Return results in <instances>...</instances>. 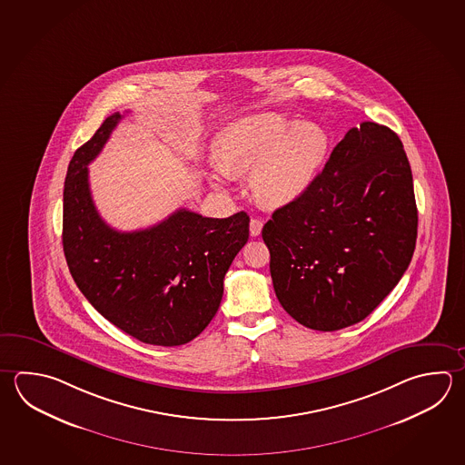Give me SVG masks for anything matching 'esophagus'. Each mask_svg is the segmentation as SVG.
I'll return each mask as SVG.
<instances>
[{"label":"esophagus","instance_id":"34e87169","mask_svg":"<svg viewBox=\"0 0 465 465\" xmlns=\"http://www.w3.org/2000/svg\"><path fill=\"white\" fill-rule=\"evenodd\" d=\"M262 228H263V220H250V235H252V237H258V235L262 233Z\"/></svg>","mask_w":465,"mask_h":465}]
</instances>
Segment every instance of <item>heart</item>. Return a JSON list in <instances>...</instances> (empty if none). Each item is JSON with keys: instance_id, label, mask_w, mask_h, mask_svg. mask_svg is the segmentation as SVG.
Listing matches in <instances>:
<instances>
[{"instance_id": "1", "label": "heart", "mask_w": 465, "mask_h": 465, "mask_svg": "<svg viewBox=\"0 0 465 465\" xmlns=\"http://www.w3.org/2000/svg\"><path fill=\"white\" fill-rule=\"evenodd\" d=\"M217 167L211 181L225 187L228 177L252 174V187L266 205L298 199L324 163L327 133L309 122H294L281 114H256L230 123L213 140Z\"/></svg>"}]
</instances>
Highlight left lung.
Returning <instances> with one entry per match:
<instances>
[{"label": "left lung", "mask_w": 465, "mask_h": 465, "mask_svg": "<svg viewBox=\"0 0 465 465\" xmlns=\"http://www.w3.org/2000/svg\"><path fill=\"white\" fill-rule=\"evenodd\" d=\"M276 298L299 324L332 332L357 324L411 263L418 209L403 143L363 122L322 173L264 223Z\"/></svg>", "instance_id": "8db88e82"}]
</instances>
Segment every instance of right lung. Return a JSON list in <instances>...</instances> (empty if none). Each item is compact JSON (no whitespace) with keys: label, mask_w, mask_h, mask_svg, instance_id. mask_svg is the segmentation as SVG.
Masks as SVG:
<instances>
[{"label":"right lung","mask_w":465,"mask_h":465,"mask_svg":"<svg viewBox=\"0 0 465 465\" xmlns=\"http://www.w3.org/2000/svg\"><path fill=\"white\" fill-rule=\"evenodd\" d=\"M122 114L108 116L71 159L64 184L62 245L72 278L106 321L140 342H191L219 311L223 278L248 242L250 217L209 219L179 209L158 225L118 232L100 217L88 184Z\"/></svg>","instance_id":"1"}]
</instances>
